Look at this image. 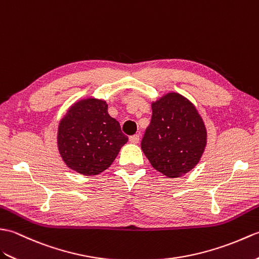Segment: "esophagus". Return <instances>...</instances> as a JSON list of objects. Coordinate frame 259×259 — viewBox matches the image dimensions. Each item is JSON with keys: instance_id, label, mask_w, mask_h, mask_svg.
Wrapping results in <instances>:
<instances>
[{"instance_id": "obj_1", "label": "esophagus", "mask_w": 259, "mask_h": 259, "mask_svg": "<svg viewBox=\"0 0 259 259\" xmlns=\"http://www.w3.org/2000/svg\"><path fill=\"white\" fill-rule=\"evenodd\" d=\"M130 142L133 143V144H137V143L140 142V135L135 134V135H133V136H131V137H130Z\"/></svg>"}]
</instances>
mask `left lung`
I'll list each match as a JSON object with an SVG mask.
<instances>
[{
  "instance_id": "obj_1",
  "label": "left lung",
  "mask_w": 259,
  "mask_h": 259,
  "mask_svg": "<svg viewBox=\"0 0 259 259\" xmlns=\"http://www.w3.org/2000/svg\"><path fill=\"white\" fill-rule=\"evenodd\" d=\"M152 119L141 147L149 163L169 178L198 164L207 144L204 120L193 103L175 92L152 103Z\"/></svg>"
}]
</instances>
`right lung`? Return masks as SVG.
Listing matches in <instances>:
<instances>
[{
  "label": "right lung",
  "instance_id": "obj_1",
  "mask_svg": "<svg viewBox=\"0 0 259 259\" xmlns=\"http://www.w3.org/2000/svg\"><path fill=\"white\" fill-rule=\"evenodd\" d=\"M128 141L107 112V103L89 97L68 108L57 130V147L68 168L85 176L107 169Z\"/></svg>",
  "mask_w": 259,
  "mask_h": 259
}]
</instances>
